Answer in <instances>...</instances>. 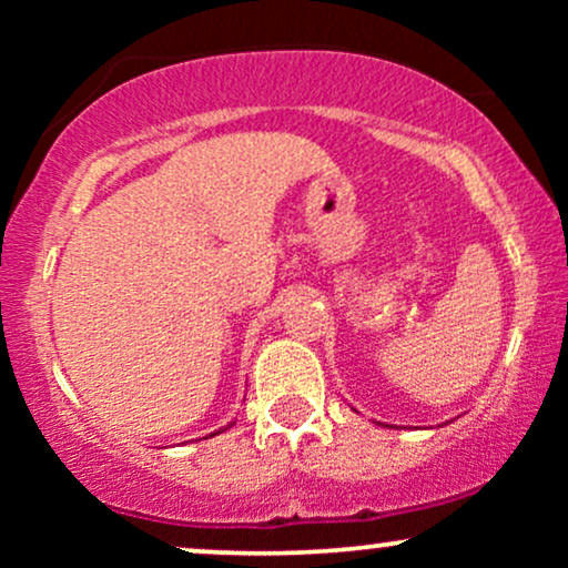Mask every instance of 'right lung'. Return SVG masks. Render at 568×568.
I'll list each match as a JSON object with an SVG mask.
<instances>
[{
    "label": "right lung",
    "instance_id": "obj_1",
    "mask_svg": "<svg viewBox=\"0 0 568 568\" xmlns=\"http://www.w3.org/2000/svg\"><path fill=\"white\" fill-rule=\"evenodd\" d=\"M226 427H230V425H226ZM226 427H224V429H226ZM224 429H219V433H224ZM219 433H213V435H219Z\"/></svg>",
    "mask_w": 568,
    "mask_h": 568
}]
</instances>
